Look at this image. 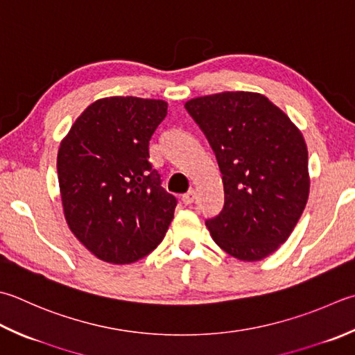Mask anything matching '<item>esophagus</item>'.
Returning a JSON list of instances; mask_svg holds the SVG:
<instances>
[{
	"instance_id": "34e87169",
	"label": "esophagus",
	"mask_w": 355,
	"mask_h": 355,
	"mask_svg": "<svg viewBox=\"0 0 355 355\" xmlns=\"http://www.w3.org/2000/svg\"><path fill=\"white\" fill-rule=\"evenodd\" d=\"M182 200H183V203H184V205H192V203H193V200H196V191H189V192L183 193Z\"/></svg>"
}]
</instances>
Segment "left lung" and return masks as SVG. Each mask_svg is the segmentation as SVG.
Instances as JSON below:
<instances>
[{
  "mask_svg": "<svg viewBox=\"0 0 355 355\" xmlns=\"http://www.w3.org/2000/svg\"><path fill=\"white\" fill-rule=\"evenodd\" d=\"M223 175L225 206L206 220L229 255L257 261L294 231L309 196L308 148L282 109L255 92H221L184 104Z\"/></svg>",
  "mask_w": 355,
  "mask_h": 355,
  "instance_id": "left-lung-1",
  "label": "left lung"
}]
</instances>
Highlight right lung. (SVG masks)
Returning <instances> with one entry per match:
<instances>
[{
  "label": "right lung",
  "instance_id": "add662e5",
  "mask_svg": "<svg viewBox=\"0 0 355 355\" xmlns=\"http://www.w3.org/2000/svg\"><path fill=\"white\" fill-rule=\"evenodd\" d=\"M168 103L137 96L96 100L62 138L57 171L72 234L96 259L129 265L164 239L177 198L162 187L149 141Z\"/></svg>",
  "mask_w": 355,
  "mask_h": 355
}]
</instances>
